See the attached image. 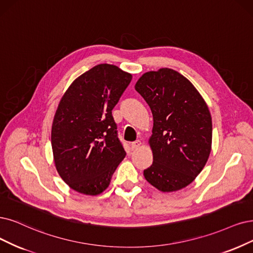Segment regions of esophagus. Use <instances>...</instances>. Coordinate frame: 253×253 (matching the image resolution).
Listing matches in <instances>:
<instances>
[{
	"label": "esophagus",
	"mask_w": 253,
	"mask_h": 253,
	"mask_svg": "<svg viewBox=\"0 0 253 253\" xmlns=\"http://www.w3.org/2000/svg\"><path fill=\"white\" fill-rule=\"evenodd\" d=\"M142 145V142L141 141H139V139H136V141L135 142H133V143H131V148L133 149V150H134V149H137L139 146H141Z\"/></svg>",
	"instance_id": "34e87169"
}]
</instances>
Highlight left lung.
<instances>
[{"mask_svg": "<svg viewBox=\"0 0 253 253\" xmlns=\"http://www.w3.org/2000/svg\"><path fill=\"white\" fill-rule=\"evenodd\" d=\"M135 90L153 115L149 139L153 163L144 170L145 178L162 192L183 189L211 153L212 125L207 103L188 79L167 68L145 73Z\"/></svg>", "mask_w": 253, "mask_h": 253, "instance_id": "1", "label": "left lung"}]
</instances>
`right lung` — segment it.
Wrapping results in <instances>:
<instances>
[{
    "mask_svg": "<svg viewBox=\"0 0 253 253\" xmlns=\"http://www.w3.org/2000/svg\"><path fill=\"white\" fill-rule=\"evenodd\" d=\"M131 74L98 64L75 80L53 120L51 143L56 169L70 188L98 195L126 155L111 110L131 81Z\"/></svg>",
    "mask_w": 253,
    "mask_h": 253,
    "instance_id": "add662e5",
    "label": "right lung"
}]
</instances>
